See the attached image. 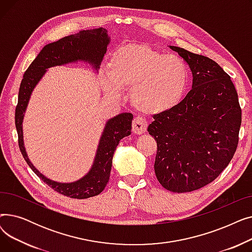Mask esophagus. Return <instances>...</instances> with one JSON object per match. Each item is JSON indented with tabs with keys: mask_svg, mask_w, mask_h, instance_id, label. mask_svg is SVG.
<instances>
[{
	"mask_svg": "<svg viewBox=\"0 0 252 252\" xmlns=\"http://www.w3.org/2000/svg\"><path fill=\"white\" fill-rule=\"evenodd\" d=\"M133 131L135 134L137 135H141V134H144L145 131L147 130V126H148V124L147 122L145 121L144 118L142 117H136L134 119L133 122Z\"/></svg>",
	"mask_w": 252,
	"mask_h": 252,
	"instance_id": "esophagus-1",
	"label": "esophagus"
}]
</instances>
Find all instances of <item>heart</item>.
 I'll use <instances>...</instances> for the list:
<instances>
[{
    "mask_svg": "<svg viewBox=\"0 0 252 252\" xmlns=\"http://www.w3.org/2000/svg\"><path fill=\"white\" fill-rule=\"evenodd\" d=\"M110 79L104 90L118 97L121 90H131V103L145 114H161L175 108L186 93L189 73L177 55L133 44L119 48L109 65Z\"/></svg>",
    "mask_w": 252,
    "mask_h": 252,
    "instance_id": "1",
    "label": "heart"
}]
</instances>
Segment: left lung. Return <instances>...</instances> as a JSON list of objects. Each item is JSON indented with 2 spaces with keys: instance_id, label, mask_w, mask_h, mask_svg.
I'll return each instance as SVG.
<instances>
[{
  "instance_id": "1",
  "label": "left lung",
  "mask_w": 252,
  "mask_h": 252,
  "mask_svg": "<svg viewBox=\"0 0 252 252\" xmlns=\"http://www.w3.org/2000/svg\"><path fill=\"white\" fill-rule=\"evenodd\" d=\"M193 74L192 90L171 110L153 115L149 134L157 143L154 170L176 193L198 190L228 166L239 141L241 108L231 77L208 57L169 46Z\"/></svg>"
}]
</instances>
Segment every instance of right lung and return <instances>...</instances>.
I'll use <instances>...</instances> for the list:
<instances>
[{
	"label": "right lung",
	"mask_w": 252,
	"mask_h": 252,
	"mask_svg": "<svg viewBox=\"0 0 252 252\" xmlns=\"http://www.w3.org/2000/svg\"><path fill=\"white\" fill-rule=\"evenodd\" d=\"M109 42L110 38L107 31L100 28L82 31L78 33L67 35L57 42L46 45L24 72L19 88L18 103L15 109V126L22 156L33 173L48 186L64 196L76 198V199H86L99 195L105 189L109 181L112 157L117 145L123 138L130 135L133 114L127 112L121 113L106 123L90 171L78 181L67 184L58 183L46 178L32 165L24 148L22 122L32 92L41 81L48 68L56 65L85 61L89 62L98 70L104 54L107 51Z\"/></svg>",
	"instance_id": "right-lung-1"
}]
</instances>
